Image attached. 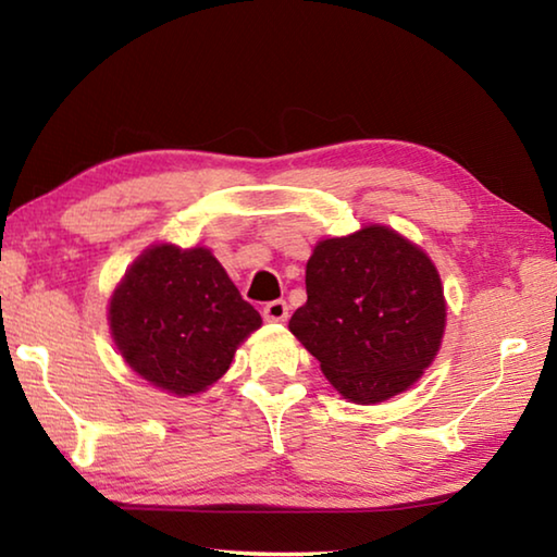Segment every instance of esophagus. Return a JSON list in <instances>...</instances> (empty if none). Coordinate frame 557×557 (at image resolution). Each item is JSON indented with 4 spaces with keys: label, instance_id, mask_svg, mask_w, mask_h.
I'll list each match as a JSON object with an SVG mask.
<instances>
[{
    "label": "esophagus",
    "instance_id": "1",
    "mask_svg": "<svg viewBox=\"0 0 557 557\" xmlns=\"http://www.w3.org/2000/svg\"><path fill=\"white\" fill-rule=\"evenodd\" d=\"M262 317H265V322H272V324H282L287 322L289 317V307L285 299H275V301H268L265 307H262Z\"/></svg>",
    "mask_w": 557,
    "mask_h": 557
}]
</instances>
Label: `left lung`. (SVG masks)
Returning a JSON list of instances; mask_svg holds the SVG:
<instances>
[{"label":"left lung","instance_id":"1","mask_svg":"<svg viewBox=\"0 0 557 557\" xmlns=\"http://www.w3.org/2000/svg\"><path fill=\"white\" fill-rule=\"evenodd\" d=\"M305 282L307 305L292 314L289 332L346 400H388L435 361L445 289L428 252L398 231L371 223L319 240Z\"/></svg>","mask_w":557,"mask_h":557}]
</instances>
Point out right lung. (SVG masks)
I'll use <instances>...</instances> for the list:
<instances>
[{
    "label": "right lung",
    "mask_w": 557,
    "mask_h": 557,
    "mask_svg": "<svg viewBox=\"0 0 557 557\" xmlns=\"http://www.w3.org/2000/svg\"><path fill=\"white\" fill-rule=\"evenodd\" d=\"M110 334L139 379L176 398L203 393L231 369L262 319L209 248L157 243L110 297Z\"/></svg>",
    "instance_id": "1"
}]
</instances>
